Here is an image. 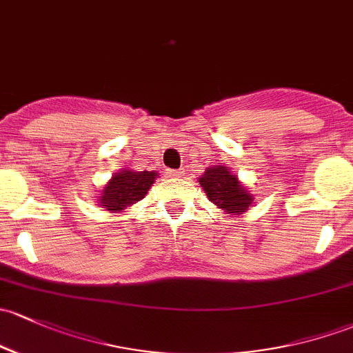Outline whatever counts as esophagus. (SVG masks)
<instances>
[{
	"label": "esophagus",
	"instance_id": "esophagus-1",
	"mask_svg": "<svg viewBox=\"0 0 353 353\" xmlns=\"http://www.w3.org/2000/svg\"><path fill=\"white\" fill-rule=\"evenodd\" d=\"M167 177H172V179H177V177H181V176H183V170H167Z\"/></svg>",
	"mask_w": 353,
	"mask_h": 353
}]
</instances>
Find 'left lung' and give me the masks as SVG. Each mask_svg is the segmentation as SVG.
I'll list each match as a JSON object with an SVG mask.
<instances>
[{"label": "left lung", "mask_w": 353, "mask_h": 353, "mask_svg": "<svg viewBox=\"0 0 353 353\" xmlns=\"http://www.w3.org/2000/svg\"><path fill=\"white\" fill-rule=\"evenodd\" d=\"M206 198L226 214H243L254 206L255 198L239 176L226 165L208 167L203 176L198 177Z\"/></svg>", "instance_id": "8db88e82"}]
</instances>
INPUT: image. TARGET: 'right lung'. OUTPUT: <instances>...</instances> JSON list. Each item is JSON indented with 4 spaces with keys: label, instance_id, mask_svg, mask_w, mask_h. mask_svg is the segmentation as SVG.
I'll use <instances>...</instances> for the list:
<instances>
[{
    "label": "right lung",
    "instance_id": "right-lung-1",
    "mask_svg": "<svg viewBox=\"0 0 353 353\" xmlns=\"http://www.w3.org/2000/svg\"><path fill=\"white\" fill-rule=\"evenodd\" d=\"M159 172L155 170L121 169L101 189L98 203L110 213H123L130 206L145 198L147 191L155 183Z\"/></svg>",
    "mask_w": 353,
    "mask_h": 353
}]
</instances>
